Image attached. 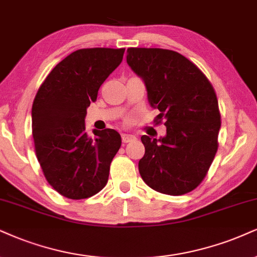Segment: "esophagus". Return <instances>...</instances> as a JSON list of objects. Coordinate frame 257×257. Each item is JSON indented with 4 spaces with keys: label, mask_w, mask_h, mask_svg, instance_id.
<instances>
[{
    "label": "esophagus",
    "mask_w": 257,
    "mask_h": 257,
    "mask_svg": "<svg viewBox=\"0 0 257 257\" xmlns=\"http://www.w3.org/2000/svg\"><path fill=\"white\" fill-rule=\"evenodd\" d=\"M136 137L134 135H127V134H122L121 135V141L122 143H130V142L134 141Z\"/></svg>",
    "instance_id": "esophagus-1"
}]
</instances>
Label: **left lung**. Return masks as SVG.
Wrapping results in <instances>:
<instances>
[{
    "mask_svg": "<svg viewBox=\"0 0 257 257\" xmlns=\"http://www.w3.org/2000/svg\"><path fill=\"white\" fill-rule=\"evenodd\" d=\"M126 62L147 87L148 101L166 119L167 135L142 136L138 169L155 191L182 195L196 188L218 149L220 113L213 87L196 65L164 49H127Z\"/></svg>",
    "mask_w": 257,
    "mask_h": 257,
    "instance_id": "8db88e82",
    "label": "left lung"
}]
</instances>
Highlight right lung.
Returning <instances> with one entry per match:
<instances>
[{"mask_svg":"<svg viewBox=\"0 0 257 257\" xmlns=\"http://www.w3.org/2000/svg\"><path fill=\"white\" fill-rule=\"evenodd\" d=\"M125 49H81L59 62L40 85L32 106V134L47 182L69 199L90 198L108 181L121 147L115 130L85 131L90 102L118 68Z\"/></svg>","mask_w":257,"mask_h":257,"instance_id":"obj_1","label":"right lung"}]
</instances>
